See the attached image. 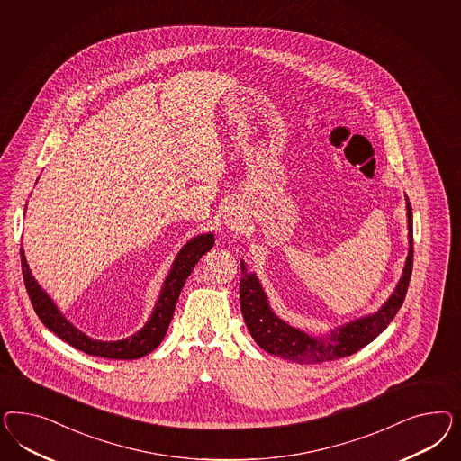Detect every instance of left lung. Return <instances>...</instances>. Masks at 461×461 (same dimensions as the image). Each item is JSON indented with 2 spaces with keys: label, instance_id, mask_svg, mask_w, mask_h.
Listing matches in <instances>:
<instances>
[{
  "label": "left lung",
  "instance_id": "1",
  "mask_svg": "<svg viewBox=\"0 0 461 461\" xmlns=\"http://www.w3.org/2000/svg\"><path fill=\"white\" fill-rule=\"evenodd\" d=\"M407 223H409V255L405 262L402 279L397 284L391 299L382 309L362 320L349 322L341 330L333 331L330 338H312L279 320L268 307L266 294L262 291L255 274L241 264L240 279V307L245 324L257 345L267 353L295 363H322L339 360L357 353L374 341L397 314L404 303L409 280L412 274L414 238H412V208L407 201Z\"/></svg>",
  "mask_w": 461,
  "mask_h": 461
}]
</instances>
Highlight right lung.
Masks as SVG:
<instances>
[{"label": "right lung", "instance_id": "right-lung-1", "mask_svg": "<svg viewBox=\"0 0 461 461\" xmlns=\"http://www.w3.org/2000/svg\"><path fill=\"white\" fill-rule=\"evenodd\" d=\"M214 245V237L208 235H201V237L191 240L181 253L177 255L174 267L168 274L167 279L164 282L162 294L157 301L154 312L150 316V321L143 326V330H140L137 335L130 336L123 341H96L91 339L87 336L81 333L77 328H74L62 314L60 311L54 306V303L50 301V297L43 293L41 285L32 277V272L27 266L23 250L20 249V258H22V272H23V282L27 287L28 297L30 303L35 309L37 316L41 318V321L54 331L60 339H64L66 343H69L70 347L76 349H81L87 355H96L103 358H112V360H137L145 357L147 353L154 351L160 341L164 339V336L167 333L168 324L172 321L174 316V309L177 304L179 294L182 287L185 284V279L191 276V272L194 270L195 264L199 262V258L210 251Z\"/></svg>", "mask_w": 461, "mask_h": 461}]
</instances>
